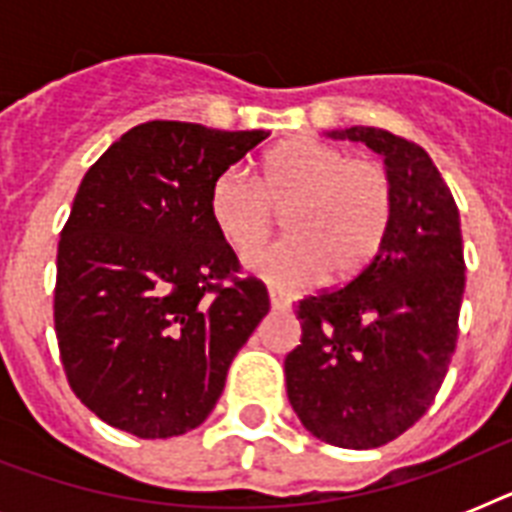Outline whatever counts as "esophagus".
<instances>
[{"instance_id":"esophagus-1","label":"esophagus","mask_w":512,"mask_h":512,"mask_svg":"<svg viewBox=\"0 0 512 512\" xmlns=\"http://www.w3.org/2000/svg\"><path fill=\"white\" fill-rule=\"evenodd\" d=\"M268 297H271V308L273 311H287L289 308V297L281 295V292H268Z\"/></svg>"}]
</instances>
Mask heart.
Masks as SVG:
<instances>
[{"label":"heart","instance_id":"heart-1","mask_svg":"<svg viewBox=\"0 0 512 512\" xmlns=\"http://www.w3.org/2000/svg\"><path fill=\"white\" fill-rule=\"evenodd\" d=\"M396 188L388 167L313 138L281 143L263 156L257 180L239 167L220 172L207 196L209 220L236 252L270 232L272 209L285 215L284 240L244 257L249 273L276 289L356 276L380 249L393 220Z\"/></svg>","mask_w":512,"mask_h":512}]
</instances>
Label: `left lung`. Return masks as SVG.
Here are the masks:
<instances>
[{
    "label": "left lung",
    "mask_w": 512,
    "mask_h": 512,
    "mask_svg": "<svg viewBox=\"0 0 512 512\" xmlns=\"http://www.w3.org/2000/svg\"><path fill=\"white\" fill-rule=\"evenodd\" d=\"M385 159L396 207L377 255L337 289L295 305L303 337L287 358V396L324 444L377 449L433 404L457 348L465 257L460 212L436 164L377 127L332 130Z\"/></svg>",
    "instance_id": "obj_1"
}]
</instances>
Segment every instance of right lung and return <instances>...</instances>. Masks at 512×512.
Segmentation results:
<instances>
[{"label":"right lung","instance_id":"1","mask_svg":"<svg viewBox=\"0 0 512 512\" xmlns=\"http://www.w3.org/2000/svg\"><path fill=\"white\" fill-rule=\"evenodd\" d=\"M271 132L146 122L76 191L58 244L55 335L68 385L111 428H199L271 303L209 220V185Z\"/></svg>","mask_w":512,"mask_h":512}]
</instances>
